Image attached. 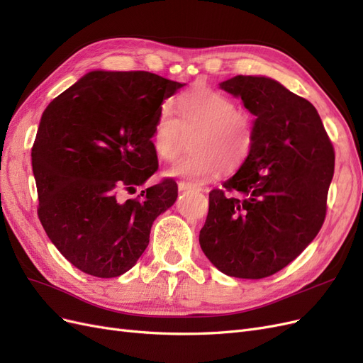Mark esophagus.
Instances as JSON below:
<instances>
[{
  "label": "esophagus",
  "mask_w": 363,
  "mask_h": 363,
  "mask_svg": "<svg viewBox=\"0 0 363 363\" xmlns=\"http://www.w3.org/2000/svg\"><path fill=\"white\" fill-rule=\"evenodd\" d=\"M179 189H180V191H199L200 188H199V186L188 183V182H180V183H179Z\"/></svg>",
  "instance_id": "1"
}]
</instances>
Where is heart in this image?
Listing matches in <instances>:
<instances>
[{
	"label": "heart",
	"mask_w": 363,
	"mask_h": 363,
	"mask_svg": "<svg viewBox=\"0 0 363 363\" xmlns=\"http://www.w3.org/2000/svg\"><path fill=\"white\" fill-rule=\"evenodd\" d=\"M174 116L163 106L151 131L152 150L159 159L179 157L184 135H191V151L168 169V175L199 184L216 174L235 171L242 164L255 144V125L247 113L225 94L208 86H194L175 98Z\"/></svg>",
	"instance_id": "heart-1"
}]
</instances>
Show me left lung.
Masks as SVG:
<instances>
[{"label": "left lung", "mask_w": 363, "mask_h": 363, "mask_svg": "<svg viewBox=\"0 0 363 363\" xmlns=\"http://www.w3.org/2000/svg\"><path fill=\"white\" fill-rule=\"evenodd\" d=\"M219 86L256 116L255 144L223 189L208 192L200 245L227 276L265 279L321 230L335 150L313 104L279 82L236 75Z\"/></svg>", "instance_id": "left-lung-1"}]
</instances>
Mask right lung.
Wrapping results in <instances>:
<instances>
[{"instance_id":"add662e5","label":"right lung","mask_w":363,"mask_h":363,"mask_svg":"<svg viewBox=\"0 0 363 363\" xmlns=\"http://www.w3.org/2000/svg\"><path fill=\"white\" fill-rule=\"evenodd\" d=\"M183 84L147 71H94L42 113L31 167L38 216L51 242L89 276L118 277L135 267L155 219L177 200L163 179L123 200L159 168L151 131Z\"/></svg>"}]
</instances>
